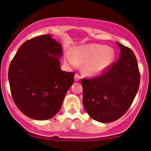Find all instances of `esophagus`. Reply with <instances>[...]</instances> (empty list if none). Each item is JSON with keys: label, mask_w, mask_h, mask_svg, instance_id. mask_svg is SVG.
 I'll return each instance as SVG.
<instances>
[{"label": "esophagus", "mask_w": 151, "mask_h": 151, "mask_svg": "<svg viewBox=\"0 0 151 151\" xmlns=\"http://www.w3.org/2000/svg\"><path fill=\"white\" fill-rule=\"evenodd\" d=\"M80 79H81V76H80L78 74V73H76V74L75 75L74 80H75V81H76V82H78V81H79Z\"/></svg>", "instance_id": "esophagus-1"}]
</instances>
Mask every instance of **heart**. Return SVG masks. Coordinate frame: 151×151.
<instances>
[{"instance_id":"b5f03b06","label":"heart","mask_w":151,"mask_h":151,"mask_svg":"<svg viewBox=\"0 0 151 151\" xmlns=\"http://www.w3.org/2000/svg\"><path fill=\"white\" fill-rule=\"evenodd\" d=\"M113 49L102 45L91 44L79 46L67 54L66 61L71 66L84 63V71L90 76H97L105 71L114 60Z\"/></svg>"}]
</instances>
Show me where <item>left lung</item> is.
Returning a JSON list of instances; mask_svg holds the SVG:
<instances>
[{"mask_svg":"<svg viewBox=\"0 0 151 151\" xmlns=\"http://www.w3.org/2000/svg\"><path fill=\"white\" fill-rule=\"evenodd\" d=\"M119 59L99 76L82 78L83 104L93 119L107 123L122 117L131 106L138 91V61L129 47L117 42Z\"/></svg>","mask_w":151,"mask_h":151,"instance_id":"1","label":"left lung"}]
</instances>
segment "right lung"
Returning <instances> with one entry per match:
<instances>
[{
    "instance_id": "add662e5",
    "label": "right lung",
    "mask_w": 151,
    "mask_h": 151,
    "mask_svg": "<svg viewBox=\"0 0 151 151\" xmlns=\"http://www.w3.org/2000/svg\"><path fill=\"white\" fill-rule=\"evenodd\" d=\"M62 45L44 35L19 48L8 72L12 97L18 109L36 120L54 117L74 82L75 73L61 70Z\"/></svg>"
}]
</instances>
